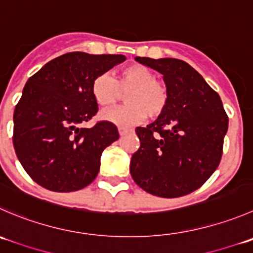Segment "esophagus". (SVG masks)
<instances>
[{"mask_svg":"<svg viewBox=\"0 0 253 253\" xmlns=\"http://www.w3.org/2000/svg\"><path fill=\"white\" fill-rule=\"evenodd\" d=\"M129 132V129L125 128V127H119V133L120 136H125V134H127Z\"/></svg>","mask_w":253,"mask_h":253,"instance_id":"34e87169","label":"esophagus"}]
</instances>
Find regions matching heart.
<instances>
[{
  "label": "heart",
  "instance_id": "b5f03b06",
  "mask_svg": "<svg viewBox=\"0 0 253 253\" xmlns=\"http://www.w3.org/2000/svg\"><path fill=\"white\" fill-rule=\"evenodd\" d=\"M125 95L126 105L106 110L100 114L102 121L128 127L146 120L161 116L168 105V89L162 82L156 80V74L142 64H131L122 68L116 79L102 73L91 82V95L101 107H109L120 99V91Z\"/></svg>",
  "mask_w": 253,
  "mask_h": 253
}]
</instances>
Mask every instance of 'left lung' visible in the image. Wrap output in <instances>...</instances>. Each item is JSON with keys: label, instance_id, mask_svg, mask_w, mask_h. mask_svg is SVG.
I'll list each match as a JSON object with an SVG mask.
<instances>
[{"label": "left lung", "instance_id": "8db88e82", "mask_svg": "<svg viewBox=\"0 0 253 253\" xmlns=\"http://www.w3.org/2000/svg\"><path fill=\"white\" fill-rule=\"evenodd\" d=\"M136 61L163 75L168 105L156 121L136 128L141 147L129 171L149 194L183 197L216 170L229 119L219 94L188 63L146 56H136Z\"/></svg>", "mask_w": 253, "mask_h": 253}]
</instances>
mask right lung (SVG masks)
Here are the masks:
<instances>
[{"instance_id":"1","label":"right lung","mask_w":253,"mask_h":253,"mask_svg":"<svg viewBox=\"0 0 253 253\" xmlns=\"http://www.w3.org/2000/svg\"><path fill=\"white\" fill-rule=\"evenodd\" d=\"M124 55L73 51L46 63L24 85L13 114V146L24 170L43 188L77 192L100 169L104 149L119 139L114 124L83 127L99 107L91 82Z\"/></svg>"}]
</instances>
